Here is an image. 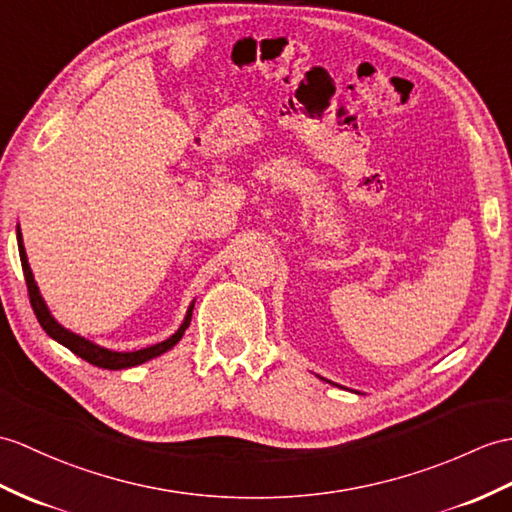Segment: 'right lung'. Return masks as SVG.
Segmentation results:
<instances>
[{
  "label": "right lung",
  "mask_w": 512,
  "mask_h": 512,
  "mask_svg": "<svg viewBox=\"0 0 512 512\" xmlns=\"http://www.w3.org/2000/svg\"><path fill=\"white\" fill-rule=\"evenodd\" d=\"M17 242H19V257H21V268H23V277H26V285H28V296H30V305L34 314H37V320L41 323V327L45 329V334L54 338L56 342H61L63 347H67L71 353H76L78 358L87 360L93 366H100V368H111V371H120V368H130V366H137V364H144L152 358H157V355L165 353L168 349H172L174 344L183 338L185 329L189 327V320H192V310L194 305L187 310V316L183 320V325L178 327V331L174 336H170L168 340H163L159 344H154V347L148 349H139V351H130V353H117V351H109V349H102L98 344H93L85 338H80L76 334H71L65 327H61L52 318V314L47 312V307L41 299L37 283H34L32 277V270L28 266V257L26 251H23V242H21V233L17 229Z\"/></svg>",
  "instance_id": "add662e5"
}]
</instances>
